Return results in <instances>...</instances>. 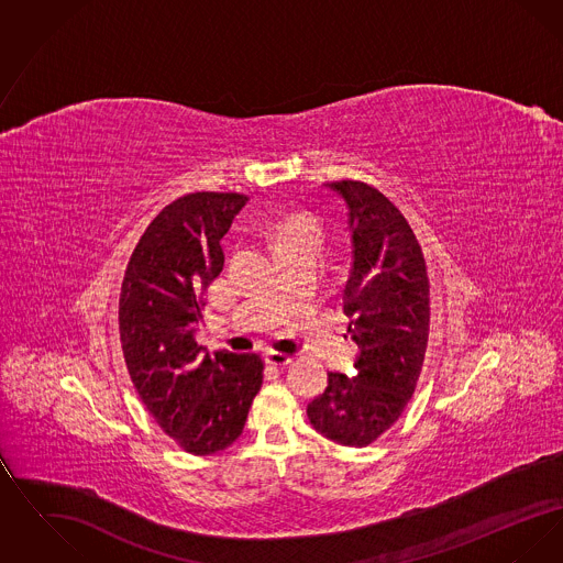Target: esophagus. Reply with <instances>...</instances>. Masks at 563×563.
I'll use <instances>...</instances> for the list:
<instances>
[{
	"label": "esophagus",
	"mask_w": 563,
	"mask_h": 563,
	"mask_svg": "<svg viewBox=\"0 0 563 563\" xmlns=\"http://www.w3.org/2000/svg\"><path fill=\"white\" fill-rule=\"evenodd\" d=\"M291 361H294V358H291L289 354H285V352H274V350L266 352V363L274 365V367H285V365H289Z\"/></svg>",
	"instance_id": "34e87169"
}]
</instances>
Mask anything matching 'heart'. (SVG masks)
<instances>
[{
  "instance_id": "obj_1",
  "label": "heart",
  "mask_w": 563,
  "mask_h": 563,
  "mask_svg": "<svg viewBox=\"0 0 563 563\" xmlns=\"http://www.w3.org/2000/svg\"><path fill=\"white\" fill-rule=\"evenodd\" d=\"M276 253L283 257L308 253L319 257L322 249V232L319 223L303 214H291L274 225Z\"/></svg>"
}]
</instances>
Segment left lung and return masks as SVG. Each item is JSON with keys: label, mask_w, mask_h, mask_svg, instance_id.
Wrapping results in <instances>:
<instances>
[{"label": "left lung", "mask_w": 563, "mask_h": 563, "mask_svg": "<svg viewBox=\"0 0 563 563\" xmlns=\"http://www.w3.org/2000/svg\"><path fill=\"white\" fill-rule=\"evenodd\" d=\"M324 188L349 209L344 312L361 354L354 375L331 372L306 411L322 437L365 448L399 420L416 390L429 344V274L407 219L382 191L349 179Z\"/></svg>", "instance_id": "1"}]
</instances>
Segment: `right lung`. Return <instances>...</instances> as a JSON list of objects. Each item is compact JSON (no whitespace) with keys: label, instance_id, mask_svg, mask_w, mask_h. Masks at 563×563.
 Masks as SVG:
<instances>
[{"label":"right lung","instance_id":"obj_1","mask_svg":"<svg viewBox=\"0 0 563 563\" xmlns=\"http://www.w3.org/2000/svg\"><path fill=\"white\" fill-rule=\"evenodd\" d=\"M244 194L196 191L173 200L136 242L120 291V342L134 388L161 429L189 454L230 448L262 388L260 354L196 344L209 285L223 269L221 239Z\"/></svg>","mask_w":563,"mask_h":563}]
</instances>
